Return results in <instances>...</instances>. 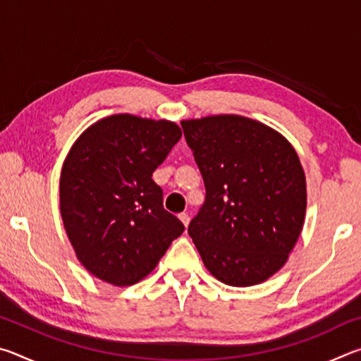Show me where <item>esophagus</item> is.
<instances>
[{
  "instance_id": "1",
  "label": "esophagus",
  "mask_w": 361,
  "mask_h": 361,
  "mask_svg": "<svg viewBox=\"0 0 361 361\" xmlns=\"http://www.w3.org/2000/svg\"><path fill=\"white\" fill-rule=\"evenodd\" d=\"M178 218H180V221L185 224V228H188V224H189V216L186 215V213H181V215H178Z\"/></svg>"
}]
</instances>
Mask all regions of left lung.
Listing matches in <instances>:
<instances>
[{"mask_svg": "<svg viewBox=\"0 0 361 361\" xmlns=\"http://www.w3.org/2000/svg\"><path fill=\"white\" fill-rule=\"evenodd\" d=\"M205 202L188 234L219 282L252 286L282 267L302 231L307 191L293 146L235 114L181 122Z\"/></svg>", "mask_w": 361, "mask_h": 361, "instance_id": "left-lung-1", "label": "left lung"}]
</instances>
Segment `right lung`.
<instances>
[{
    "label": "right lung",
    "mask_w": 361,
    "mask_h": 361,
    "mask_svg": "<svg viewBox=\"0 0 361 361\" xmlns=\"http://www.w3.org/2000/svg\"><path fill=\"white\" fill-rule=\"evenodd\" d=\"M180 138L175 122L114 114L73 145L60 175V213L78 259L97 279L140 282L185 231L152 180Z\"/></svg>",
    "instance_id": "add662e5"
}]
</instances>
